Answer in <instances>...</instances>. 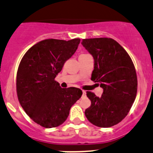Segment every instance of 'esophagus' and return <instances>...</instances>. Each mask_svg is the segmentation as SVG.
<instances>
[{
    "mask_svg": "<svg viewBox=\"0 0 153 153\" xmlns=\"http://www.w3.org/2000/svg\"><path fill=\"white\" fill-rule=\"evenodd\" d=\"M86 91L82 90V96H86Z\"/></svg>",
    "mask_w": 153,
    "mask_h": 153,
    "instance_id": "34e87169",
    "label": "esophagus"
}]
</instances>
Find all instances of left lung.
<instances>
[{
	"instance_id": "1",
	"label": "left lung",
	"mask_w": 153,
	"mask_h": 153,
	"mask_svg": "<svg viewBox=\"0 0 153 153\" xmlns=\"http://www.w3.org/2000/svg\"><path fill=\"white\" fill-rule=\"evenodd\" d=\"M82 45L95 61L91 79L103 89L101 97L86 92L91 105L85 115L97 127H112L127 115L136 99L135 67L124 48L111 38L82 39Z\"/></svg>"
}]
</instances>
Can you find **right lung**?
I'll use <instances>...</instances> for the list:
<instances>
[{
    "label": "right lung",
    "mask_w": 153,
    "mask_h": 153,
    "mask_svg": "<svg viewBox=\"0 0 153 153\" xmlns=\"http://www.w3.org/2000/svg\"><path fill=\"white\" fill-rule=\"evenodd\" d=\"M80 39H45L22 57L16 74V94L21 106L36 124L45 128L62 124L82 96L79 88L62 89L55 81L64 63L77 49Z\"/></svg>",
    "instance_id": "obj_1"
}]
</instances>
